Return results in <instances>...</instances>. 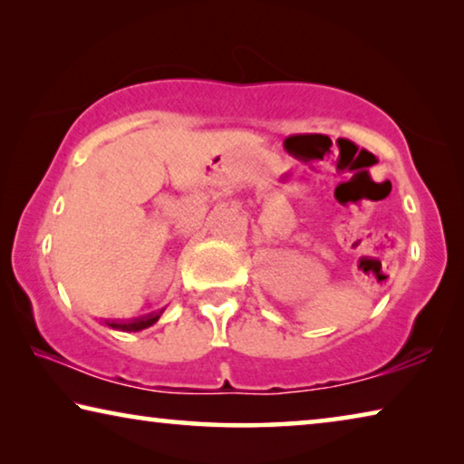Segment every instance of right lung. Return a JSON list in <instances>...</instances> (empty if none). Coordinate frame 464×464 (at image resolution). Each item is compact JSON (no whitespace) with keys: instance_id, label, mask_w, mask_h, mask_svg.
Returning <instances> with one entry per match:
<instances>
[{"instance_id":"obj_1","label":"right lung","mask_w":464,"mask_h":464,"mask_svg":"<svg viewBox=\"0 0 464 464\" xmlns=\"http://www.w3.org/2000/svg\"><path fill=\"white\" fill-rule=\"evenodd\" d=\"M161 313H163V309L160 313H151V315H147V317H139V319H130V321H106V325L112 329H121V332H140V329L151 327L155 321L161 317Z\"/></svg>"}]
</instances>
